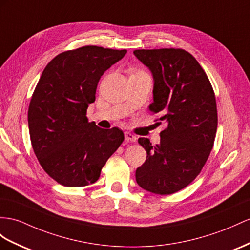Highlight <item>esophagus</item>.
<instances>
[{
  "instance_id": "esophagus-1",
  "label": "esophagus",
  "mask_w": 250,
  "mask_h": 250,
  "mask_svg": "<svg viewBox=\"0 0 250 250\" xmlns=\"http://www.w3.org/2000/svg\"><path fill=\"white\" fill-rule=\"evenodd\" d=\"M125 140H127V142H131V143L135 142V140H136V136H134L133 134H131L130 132L125 133Z\"/></svg>"
}]
</instances>
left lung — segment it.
I'll use <instances>...</instances> for the list:
<instances>
[{"label":"left lung","instance_id":"8db88e82","mask_svg":"<svg viewBox=\"0 0 250 250\" xmlns=\"http://www.w3.org/2000/svg\"><path fill=\"white\" fill-rule=\"evenodd\" d=\"M133 54L153 77L149 110L159 115L161 143L138 138L146 159L136 169V182L155 194H172L194 180L212 150L217 111L206 73L184 49H137Z\"/></svg>","mask_w":250,"mask_h":250}]
</instances>
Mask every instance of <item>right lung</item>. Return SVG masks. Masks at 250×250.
Segmentation results:
<instances>
[{
    "label": "right lung",
    "mask_w": 250,
    "mask_h": 250,
    "mask_svg": "<svg viewBox=\"0 0 250 250\" xmlns=\"http://www.w3.org/2000/svg\"><path fill=\"white\" fill-rule=\"evenodd\" d=\"M125 54L83 46L56 56L43 70L28 108L29 135L42 168L63 186L95 183L124 142L118 127L101 129L85 115L101 76Z\"/></svg>",
    "instance_id": "obj_1"
}]
</instances>
